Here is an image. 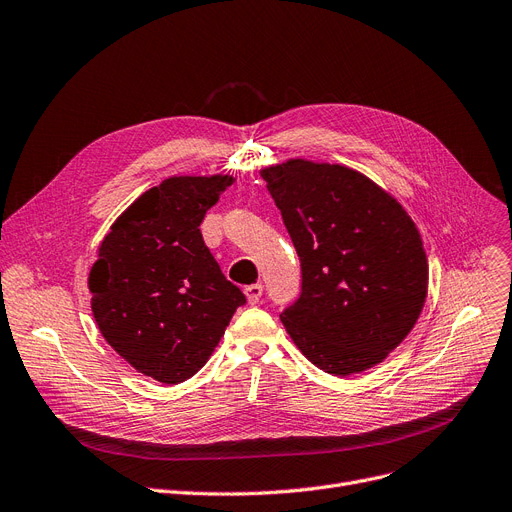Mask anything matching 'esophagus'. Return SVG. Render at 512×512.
Returning a JSON list of instances; mask_svg holds the SVG:
<instances>
[{
    "label": "esophagus",
    "mask_w": 512,
    "mask_h": 512,
    "mask_svg": "<svg viewBox=\"0 0 512 512\" xmlns=\"http://www.w3.org/2000/svg\"><path fill=\"white\" fill-rule=\"evenodd\" d=\"M244 295H247V301L251 305H257L261 301V295H263V286L257 282V284H249L244 286Z\"/></svg>",
    "instance_id": "obj_1"
}]
</instances>
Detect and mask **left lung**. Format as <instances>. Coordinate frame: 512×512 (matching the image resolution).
I'll return each mask as SVG.
<instances>
[{
  "instance_id": "8db88e82",
  "label": "left lung",
  "mask_w": 512,
  "mask_h": 512,
  "mask_svg": "<svg viewBox=\"0 0 512 512\" xmlns=\"http://www.w3.org/2000/svg\"><path fill=\"white\" fill-rule=\"evenodd\" d=\"M301 261L280 320L305 358L349 376L381 364L414 328L429 263L395 198L345 165L291 159L261 169Z\"/></svg>"
}]
</instances>
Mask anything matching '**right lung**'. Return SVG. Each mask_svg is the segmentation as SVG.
I'll return each mask as SVG.
<instances>
[{"instance_id":"right-lung-1","label":"right lung","mask_w":512,"mask_h":512,"mask_svg":"<svg viewBox=\"0 0 512 512\" xmlns=\"http://www.w3.org/2000/svg\"><path fill=\"white\" fill-rule=\"evenodd\" d=\"M232 184V175H175L146 190L110 226L87 278L106 343L159 383L201 370L247 303L198 228Z\"/></svg>"}]
</instances>
